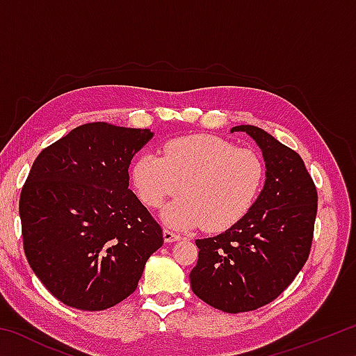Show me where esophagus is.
Masks as SVG:
<instances>
[{
    "label": "esophagus",
    "instance_id": "esophagus-1",
    "mask_svg": "<svg viewBox=\"0 0 356 356\" xmlns=\"http://www.w3.org/2000/svg\"><path fill=\"white\" fill-rule=\"evenodd\" d=\"M163 238H165L166 243H172V242H179L180 236H179V234H176V232L170 231V229H165V231H163Z\"/></svg>",
    "mask_w": 356,
    "mask_h": 356
}]
</instances>
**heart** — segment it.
I'll return each instance as SVG.
<instances>
[{
    "label": "heart",
    "mask_w": 356,
    "mask_h": 356,
    "mask_svg": "<svg viewBox=\"0 0 356 356\" xmlns=\"http://www.w3.org/2000/svg\"><path fill=\"white\" fill-rule=\"evenodd\" d=\"M130 172L147 207L159 209L182 191L184 196L163 212L166 225L177 229L204 226L210 232L225 231L242 220L254 206L265 180L257 152L212 135L166 141L161 155H138Z\"/></svg>",
    "instance_id": "b5f03b06"
}]
</instances>
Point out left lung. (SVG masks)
<instances>
[{
    "label": "left lung",
    "instance_id": "1",
    "mask_svg": "<svg viewBox=\"0 0 356 356\" xmlns=\"http://www.w3.org/2000/svg\"><path fill=\"white\" fill-rule=\"evenodd\" d=\"M262 150L265 184L254 206L222 234L197 238L190 284L213 308L238 314L268 305L308 261L317 190L301 156L254 125L231 129Z\"/></svg>",
    "mask_w": 356,
    "mask_h": 356
}]
</instances>
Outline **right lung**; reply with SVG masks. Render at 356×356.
<instances>
[{"instance_id": "1", "label": "right lung", "mask_w": 356, "mask_h": 356, "mask_svg": "<svg viewBox=\"0 0 356 356\" xmlns=\"http://www.w3.org/2000/svg\"><path fill=\"white\" fill-rule=\"evenodd\" d=\"M149 129L80 125L42 150L22 188L23 248L42 284L70 308L104 311L138 287L163 231L129 188Z\"/></svg>"}]
</instances>
